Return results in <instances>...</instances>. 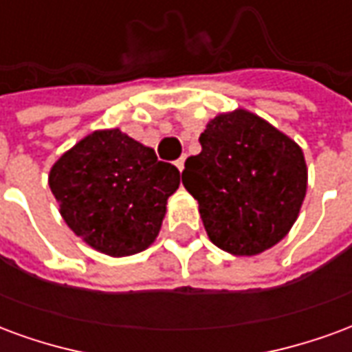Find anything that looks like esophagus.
Masks as SVG:
<instances>
[{
    "label": "esophagus",
    "mask_w": 352,
    "mask_h": 352,
    "mask_svg": "<svg viewBox=\"0 0 352 352\" xmlns=\"http://www.w3.org/2000/svg\"><path fill=\"white\" fill-rule=\"evenodd\" d=\"M175 166H177V169H179V171H183V169H184V156H181V158L175 162Z\"/></svg>",
    "instance_id": "34e87169"
}]
</instances>
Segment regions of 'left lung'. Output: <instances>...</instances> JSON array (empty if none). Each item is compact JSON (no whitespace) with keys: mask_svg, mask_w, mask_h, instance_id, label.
<instances>
[{"mask_svg":"<svg viewBox=\"0 0 352 352\" xmlns=\"http://www.w3.org/2000/svg\"><path fill=\"white\" fill-rule=\"evenodd\" d=\"M184 162L209 239L234 256L272 249L294 226L307 192L302 146L247 109L219 113Z\"/></svg>","mask_w":352,"mask_h":352,"instance_id":"8db88e82","label":"left lung"}]
</instances>
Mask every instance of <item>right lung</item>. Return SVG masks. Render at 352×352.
I'll list each match as a JSON object with an SVG mask.
<instances>
[{"label": "right lung", "mask_w": 352, "mask_h": 352, "mask_svg": "<svg viewBox=\"0 0 352 352\" xmlns=\"http://www.w3.org/2000/svg\"><path fill=\"white\" fill-rule=\"evenodd\" d=\"M181 173L120 128L96 130L50 168L60 214L94 251L113 258L145 251L160 234Z\"/></svg>", "instance_id": "right-lung-1"}]
</instances>
